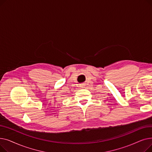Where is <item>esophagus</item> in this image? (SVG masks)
Returning <instances> with one entry per match:
<instances>
[{
    "label": "esophagus",
    "instance_id": "1",
    "mask_svg": "<svg viewBox=\"0 0 152 152\" xmlns=\"http://www.w3.org/2000/svg\"><path fill=\"white\" fill-rule=\"evenodd\" d=\"M85 86H86V85H85L84 84H80V86H80L81 88H84Z\"/></svg>",
    "mask_w": 152,
    "mask_h": 152
}]
</instances>
